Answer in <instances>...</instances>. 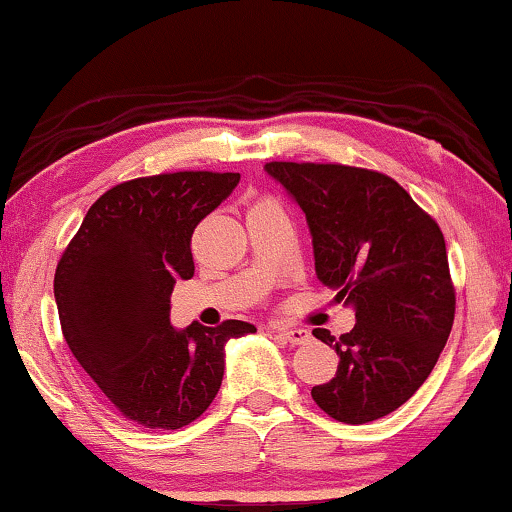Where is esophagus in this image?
I'll return each mask as SVG.
<instances>
[{
    "mask_svg": "<svg viewBox=\"0 0 512 512\" xmlns=\"http://www.w3.org/2000/svg\"><path fill=\"white\" fill-rule=\"evenodd\" d=\"M276 334H279L286 343H291V346H303V343H307L312 338L307 329H291V326H279Z\"/></svg>",
    "mask_w": 512,
    "mask_h": 512,
    "instance_id": "esophagus-1",
    "label": "esophagus"
}]
</instances>
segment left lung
Returning <instances> with one entry per match:
<instances>
[{
	"label": "left lung",
	"instance_id": "left-lung-1",
	"mask_svg": "<svg viewBox=\"0 0 512 512\" xmlns=\"http://www.w3.org/2000/svg\"><path fill=\"white\" fill-rule=\"evenodd\" d=\"M264 171L303 209L317 279L355 312L341 338L315 329L338 369L312 398L338 422L386 417L432 374L451 334L455 293L439 224L377 171L295 162Z\"/></svg>",
	"mask_w": 512,
	"mask_h": 512
}]
</instances>
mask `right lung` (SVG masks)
Wrapping results in <instances>:
<instances>
[{
  "label": "right lung",
  "mask_w": 512,
  "mask_h": 512,
  "mask_svg": "<svg viewBox=\"0 0 512 512\" xmlns=\"http://www.w3.org/2000/svg\"><path fill=\"white\" fill-rule=\"evenodd\" d=\"M240 174L178 171L107 190L85 214L54 274L66 343L128 420L181 429L219 393L226 343L255 334L171 324V291L195 272L190 238L238 186Z\"/></svg>",
  "instance_id": "1"
}]
</instances>
